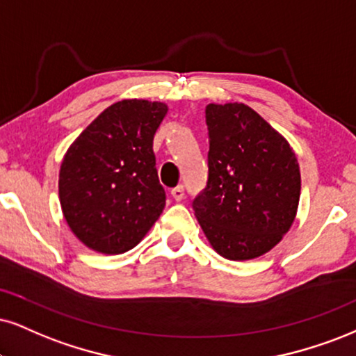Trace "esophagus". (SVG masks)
I'll return each instance as SVG.
<instances>
[{
    "instance_id": "esophagus-1",
    "label": "esophagus",
    "mask_w": 356,
    "mask_h": 356,
    "mask_svg": "<svg viewBox=\"0 0 356 356\" xmlns=\"http://www.w3.org/2000/svg\"><path fill=\"white\" fill-rule=\"evenodd\" d=\"M171 196H173L175 201H181L185 198V186L179 185L177 188H173V190H171Z\"/></svg>"
}]
</instances>
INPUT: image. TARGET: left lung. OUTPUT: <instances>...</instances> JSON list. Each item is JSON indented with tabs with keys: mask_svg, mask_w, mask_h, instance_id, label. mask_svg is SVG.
<instances>
[{
	"mask_svg": "<svg viewBox=\"0 0 356 356\" xmlns=\"http://www.w3.org/2000/svg\"><path fill=\"white\" fill-rule=\"evenodd\" d=\"M208 183L193 201L209 244L249 261L282 241L300 198L297 156L282 135L239 102L206 105Z\"/></svg>",
	"mask_w": 356,
	"mask_h": 356,
	"instance_id": "1",
	"label": "left lung"
}]
</instances>
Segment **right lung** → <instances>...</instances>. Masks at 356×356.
I'll use <instances>...</instances> for the list:
<instances>
[{"label":"right lung","instance_id":"right-lung-1","mask_svg":"<svg viewBox=\"0 0 356 356\" xmlns=\"http://www.w3.org/2000/svg\"><path fill=\"white\" fill-rule=\"evenodd\" d=\"M166 112L163 102L120 100L105 108L64 155L60 208L76 238L92 251H130L163 211L166 196L153 137Z\"/></svg>","mask_w":356,"mask_h":356}]
</instances>
